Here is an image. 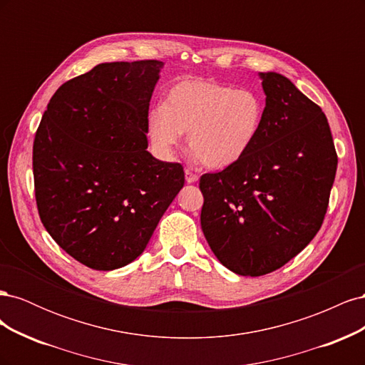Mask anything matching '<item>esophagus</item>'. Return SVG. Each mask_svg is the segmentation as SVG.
<instances>
[{
	"mask_svg": "<svg viewBox=\"0 0 365 365\" xmlns=\"http://www.w3.org/2000/svg\"><path fill=\"white\" fill-rule=\"evenodd\" d=\"M185 181L189 184H193L197 181V175L193 173L190 169H185Z\"/></svg>",
	"mask_w": 365,
	"mask_h": 365,
	"instance_id": "obj_1",
	"label": "esophagus"
}]
</instances>
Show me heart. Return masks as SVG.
<instances>
[{
	"instance_id": "1",
	"label": "heart",
	"mask_w": 365,
	"mask_h": 365,
	"mask_svg": "<svg viewBox=\"0 0 365 365\" xmlns=\"http://www.w3.org/2000/svg\"><path fill=\"white\" fill-rule=\"evenodd\" d=\"M264 118V98L251 88H233L212 81H184L170 88L163 106L148 115V135L158 155L169 158L180 145L201 164L225 169L247 155Z\"/></svg>"
}]
</instances>
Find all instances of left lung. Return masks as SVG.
<instances>
[{"label": "left lung", "mask_w": 365, "mask_h": 365, "mask_svg": "<svg viewBox=\"0 0 365 365\" xmlns=\"http://www.w3.org/2000/svg\"><path fill=\"white\" fill-rule=\"evenodd\" d=\"M264 118L252 148L204 173L201 227L219 262L239 275L269 274L294 259L329 207L338 155L317 103L277 73H260Z\"/></svg>", "instance_id": "left-lung-1"}]
</instances>
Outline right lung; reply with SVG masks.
<instances>
[{"mask_svg":"<svg viewBox=\"0 0 365 365\" xmlns=\"http://www.w3.org/2000/svg\"><path fill=\"white\" fill-rule=\"evenodd\" d=\"M163 62H106L53 94L33 141L41 222L97 271L135 260L184 185L180 163L153 158L148 115Z\"/></svg>","mask_w":365,"mask_h":365,"instance_id":"obj_1","label":"right lung"}]
</instances>
